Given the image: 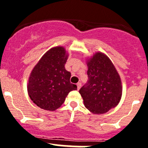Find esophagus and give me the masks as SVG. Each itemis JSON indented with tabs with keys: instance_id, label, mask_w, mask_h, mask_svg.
I'll return each mask as SVG.
<instances>
[{
	"instance_id": "obj_1",
	"label": "esophagus",
	"mask_w": 148,
	"mask_h": 148,
	"mask_svg": "<svg viewBox=\"0 0 148 148\" xmlns=\"http://www.w3.org/2000/svg\"><path fill=\"white\" fill-rule=\"evenodd\" d=\"M81 87H82V84H81V83L77 84V90H80Z\"/></svg>"
}]
</instances>
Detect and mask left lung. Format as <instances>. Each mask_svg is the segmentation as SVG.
<instances>
[{"label":"left lung","instance_id":"8db88e82","mask_svg":"<svg viewBox=\"0 0 148 148\" xmlns=\"http://www.w3.org/2000/svg\"><path fill=\"white\" fill-rule=\"evenodd\" d=\"M88 81L79 90L84 104L94 114H103L118 105L122 94L121 78L108 56L100 52L87 61Z\"/></svg>","mask_w":148,"mask_h":148}]
</instances>
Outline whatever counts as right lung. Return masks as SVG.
Returning <instances> with one entry per match:
<instances>
[{
    "label": "right lung",
    "instance_id": "add662e5",
    "mask_svg": "<svg viewBox=\"0 0 148 148\" xmlns=\"http://www.w3.org/2000/svg\"><path fill=\"white\" fill-rule=\"evenodd\" d=\"M67 58L68 54L63 47L51 48L30 73L28 94L41 109L56 110L64 102L70 91L77 90V86L70 83L71 73L65 69Z\"/></svg>",
    "mask_w": 148,
    "mask_h": 148
}]
</instances>
